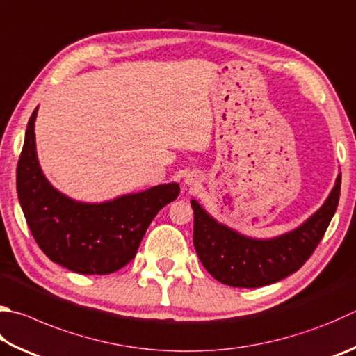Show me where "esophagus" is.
Wrapping results in <instances>:
<instances>
[{"label": "esophagus", "instance_id": "1", "mask_svg": "<svg viewBox=\"0 0 356 356\" xmlns=\"http://www.w3.org/2000/svg\"><path fill=\"white\" fill-rule=\"evenodd\" d=\"M185 182L186 184H188V185H195L196 182H195V179H193L191 176H188V177H186V180H185Z\"/></svg>", "mask_w": 356, "mask_h": 356}]
</instances>
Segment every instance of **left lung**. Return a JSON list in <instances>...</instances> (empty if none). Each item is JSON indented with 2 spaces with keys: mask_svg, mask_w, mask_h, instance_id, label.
I'll use <instances>...</instances> for the list:
<instances>
[{
  "mask_svg": "<svg viewBox=\"0 0 356 356\" xmlns=\"http://www.w3.org/2000/svg\"><path fill=\"white\" fill-rule=\"evenodd\" d=\"M341 174L325 204L299 229L274 240H252L218 224L196 200L193 243L204 268L224 285L258 288L299 270L318 248L339 202Z\"/></svg>",
  "mask_w": 356,
  "mask_h": 356,
  "instance_id": "8db88e82",
  "label": "left lung"
}]
</instances>
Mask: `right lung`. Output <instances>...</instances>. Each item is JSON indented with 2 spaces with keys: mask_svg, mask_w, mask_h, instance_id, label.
Masks as SVG:
<instances>
[{
  "mask_svg": "<svg viewBox=\"0 0 356 356\" xmlns=\"http://www.w3.org/2000/svg\"><path fill=\"white\" fill-rule=\"evenodd\" d=\"M37 108L17 165V193L26 222L51 261L77 274L106 275L132 260L147 227L179 196L177 184L159 185L104 204H82L49 185L35 152Z\"/></svg>",
  "mask_w": 356,
  "mask_h": 356,
  "instance_id": "1",
  "label": "right lung"
}]
</instances>
